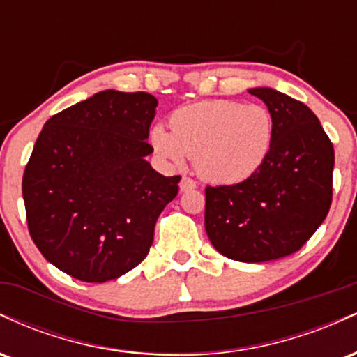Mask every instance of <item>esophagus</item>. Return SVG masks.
<instances>
[{
    "label": "esophagus",
    "instance_id": "obj_1",
    "mask_svg": "<svg viewBox=\"0 0 357 357\" xmlns=\"http://www.w3.org/2000/svg\"><path fill=\"white\" fill-rule=\"evenodd\" d=\"M196 186H198V184H196L195 179L190 178V176H183L181 183H179V190L181 191H191L195 190Z\"/></svg>",
    "mask_w": 357,
    "mask_h": 357
}]
</instances>
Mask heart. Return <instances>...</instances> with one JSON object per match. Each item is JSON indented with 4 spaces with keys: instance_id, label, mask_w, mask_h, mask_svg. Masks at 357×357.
<instances>
[{
    "instance_id": "b5f03b06",
    "label": "heart",
    "mask_w": 357,
    "mask_h": 357,
    "mask_svg": "<svg viewBox=\"0 0 357 357\" xmlns=\"http://www.w3.org/2000/svg\"><path fill=\"white\" fill-rule=\"evenodd\" d=\"M171 132L151 130V144L166 161L195 159L204 179L233 184L247 179L265 162L273 142V117L264 105L206 100L174 110Z\"/></svg>"
}]
</instances>
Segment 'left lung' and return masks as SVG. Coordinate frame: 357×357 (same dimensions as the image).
I'll use <instances>...</instances> for the list:
<instances>
[{
    "instance_id": "left-lung-1",
    "label": "left lung",
    "mask_w": 357,
    "mask_h": 357,
    "mask_svg": "<svg viewBox=\"0 0 357 357\" xmlns=\"http://www.w3.org/2000/svg\"><path fill=\"white\" fill-rule=\"evenodd\" d=\"M248 92L272 114V149L241 183L206 186L204 227L221 255L260 264L298 252L326 220L334 146L305 104L267 87Z\"/></svg>"
}]
</instances>
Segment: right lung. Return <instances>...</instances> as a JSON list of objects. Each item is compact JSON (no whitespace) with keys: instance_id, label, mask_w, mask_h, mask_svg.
<instances>
[{"instance_id":"add662e5","label":"right lung","mask_w":357,"mask_h":357,"mask_svg":"<svg viewBox=\"0 0 357 357\" xmlns=\"http://www.w3.org/2000/svg\"><path fill=\"white\" fill-rule=\"evenodd\" d=\"M158 100L104 90L45 122L23 174L28 231L61 272L114 280L149 253L161 211L181 176L146 161Z\"/></svg>"}]
</instances>
